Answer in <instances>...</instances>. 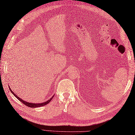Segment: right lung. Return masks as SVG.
<instances>
[{"instance_id":"add662e5","label":"right lung","mask_w":135,"mask_h":135,"mask_svg":"<svg viewBox=\"0 0 135 135\" xmlns=\"http://www.w3.org/2000/svg\"><path fill=\"white\" fill-rule=\"evenodd\" d=\"M9 89H10L11 92L12 93V94H13V95L16 98H17V99L19 101H21V103H22L24 105H25L26 106H27V107H30V108H37V107H43V106L46 105L48 104L49 103H50V101H51V100L53 99V97H54V96H53L50 100H48V101H46V102H44V103H36V104H35V103H28V102H27V101H25L23 100L22 99H21V98H20L19 97H18L17 95H15V93H14L13 92H12V91L11 90V89L10 88L9 86Z\"/></svg>"}]
</instances>
